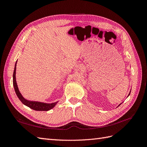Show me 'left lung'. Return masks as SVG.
Masks as SVG:
<instances>
[{
	"instance_id": "8db88e82",
	"label": "left lung",
	"mask_w": 147,
	"mask_h": 147,
	"mask_svg": "<svg viewBox=\"0 0 147 147\" xmlns=\"http://www.w3.org/2000/svg\"><path fill=\"white\" fill-rule=\"evenodd\" d=\"M130 93H131V91H130V92H129V94H128V96H127V97H128V96H129V94H130ZM121 104H122V103H121V104H119V105H118V107H119V105H121Z\"/></svg>"
}]
</instances>
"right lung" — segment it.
<instances>
[{"mask_svg":"<svg viewBox=\"0 0 147 147\" xmlns=\"http://www.w3.org/2000/svg\"><path fill=\"white\" fill-rule=\"evenodd\" d=\"M16 63H17V61L15 63L14 72H13V86H14L16 94L22 103H23L24 105H25L26 106H28V107L37 111H48L52 109L53 107H55V105L57 104V103L58 102H53V103H51V104H48V103H43V102H41L28 100L27 99H26L24 97H23V96H22L21 92L19 91V89H18V87L16 80Z\"/></svg>","mask_w":147,"mask_h":147,"instance_id":"add662e5","label":"right lung"}]
</instances>
